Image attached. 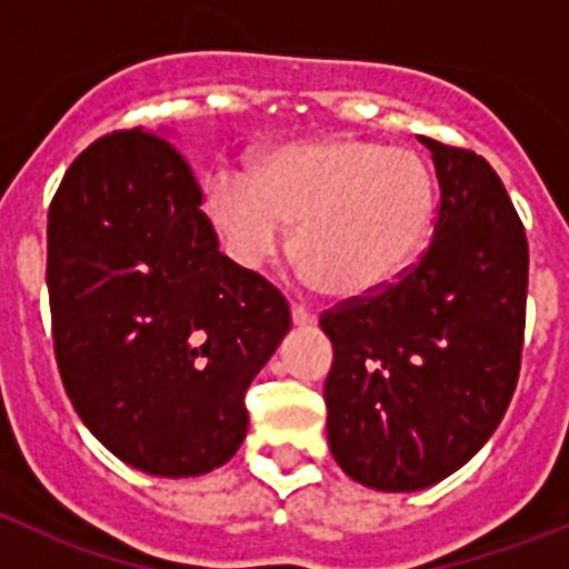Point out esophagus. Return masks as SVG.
Masks as SVG:
<instances>
[{"instance_id": "esophagus-1", "label": "esophagus", "mask_w": 569, "mask_h": 569, "mask_svg": "<svg viewBox=\"0 0 569 569\" xmlns=\"http://www.w3.org/2000/svg\"><path fill=\"white\" fill-rule=\"evenodd\" d=\"M290 319H293L296 328H313L316 325V313H310V310L301 308V305H293V308H290Z\"/></svg>"}]
</instances>
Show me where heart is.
<instances>
[{"label":"heart","mask_w":569,"mask_h":569,"mask_svg":"<svg viewBox=\"0 0 569 569\" xmlns=\"http://www.w3.org/2000/svg\"><path fill=\"white\" fill-rule=\"evenodd\" d=\"M204 210L244 270L290 248L305 276L341 299H373L410 273L433 239L439 184L425 156L359 136L290 142L256 156L250 176L219 170Z\"/></svg>","instance_id":"1"}]
</instances>
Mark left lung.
Returning a JSON list of instances; mask_svg holds the SVG:
<instances>
[{
  "label": "left lung",
  "mask_w": 569,
  "mask_h": 569,
  "mask_svg": "<svg viewBox=\"0 0 569 569\" xmlns=\"http://www.w3.org/2000/svg\"><path fill=\"white\" fill-rule=\"evenodd\" d=\"M441 204L405 279L321 316L330 453L353 481L413 492L479 453L521 367L527 236L487 159L419 136Z\"/></svg>",
  "instance_id": "left-lung-1"
}]
</instances>
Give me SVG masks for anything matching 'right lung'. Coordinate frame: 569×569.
<instances>
[{
    "mask_svg": "<svg viewBox=\"0 0 569 569\" xmlns=\"http://www.w3.org/2000/svg\"><path fill=\"white\" fill-rule=\"evenodd\" d=\"M164 136L116 130L70 164L48 213V293L84 427L124 465L184 479L241 447L244 390L290 310L219 253L193 170Z\"/></svg>",
    "mask_w": 569,
    "mask_h": 569,
    "instance_id": "right-lung-1",
    "label": "right lung"
}]
</instances>
